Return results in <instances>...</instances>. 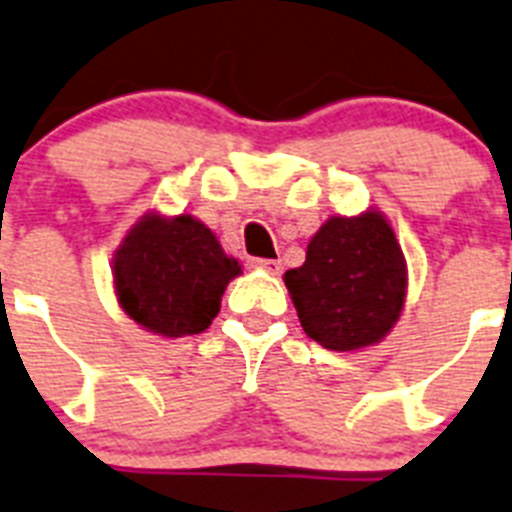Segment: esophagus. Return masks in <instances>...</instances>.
I'll list each match as a JSON object with an SVG mask.
<instances>
[{
  "instance_id": "1",
  "label": "esophagus",
  "mask_w": 512,
  "mask_h": 512,
  "mask_svg": "<svg viewBox=\"0 0 512 512\" xmlns=\"http://www.w3.org/2000/svg\"><path fill=\"white\" fill-rule=\"evenodd\" d=\"M252 265H255V268H263L265 273H270V276H278V273L283 270L281 260H252Z\"/></svg>"
}]
</instances>
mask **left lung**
Listing matches in <instances>:
<instances>
[{"mask_svg":"<svg viewBox=\"0 0 512 512\" xmlns=\"http://www.w3.org/2000/svg\"><path fill=\"white\" fill-rule=\"evenodd\" d=\"M286 289L304 333L330 351H356L388 336L406 302V257L380 210L333 216L307 244Z\"/></svg>","mask_w":512,"mask_h":512,"instance_id":"obj_1","label":"left lung"}]
</instances>
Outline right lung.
Wrapping results in <instances>:
<instances>
[{
	"label": "right lung",
	"instance_id": "obj_1",
	"mask_svg": "<svg viewBox=\"0 0 512 512\" xmlns=\"http://www.w3.org/2000/svg\"><path fill=\"white\" fill-rule=\"evenodd\" d=\"M239 273L242 265L190 213H145L114 252L119 307L137 325L166 338L203 333Z\"/></svg>",
	"mask_w": 512,
	"mask_h": 512
}]
</instances>
